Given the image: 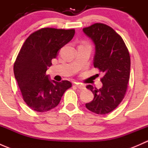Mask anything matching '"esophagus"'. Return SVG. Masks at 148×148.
Wrapping results in <instances>:
<instances>
[{
    "mask_svg": "<svg viewBox=\"0 0 148 148\" xmlns=\"http://www.w3.org/2000/svg\"><path fill=\"white\" fill-rule=\"evenodd\" d=\"M74 85H75V86H77V87L78 88V89H81V90H83V89H86V88H85L84 85L80 84H79V83H74Z\"/></svg>",
    "mask_w": 148,
    "mask_h": 148,
    "instance_id": "1",
    "label": "esophagus"
}]
</instances>
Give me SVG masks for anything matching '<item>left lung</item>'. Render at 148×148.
Wrapping results in <instances>:
<instances>
[{
    "instance_id": "8db88e82",
    "label": "left lung",
    "mask_w": 148,
    "mask_h": 148,
    "mask_svg": "<svg viewBox=\"0 0 148 148\" xmlns=\"http://www.w3.org/2000/svg\"><path fill=\"white\" fill-rule=\"evenodd\" d=\"M83 31L95 44L94 66L104 73L102 88L86 86L95 96L85 105L94 113L108 114L120 104L126 93L130 72L129 51L122 37L107 25L95 23Z\"/></svg>"
}]
</instances>
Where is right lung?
Returning <instances> with one entry per match:
<instances>
[{
  "mask_svg": "<svg viewBox=\"0 0 148 148\" xmlns=\"http://www.w3.org/2000/svg\"><path fill=\"white\" fill-rule=\"evenodd\" d=\"M74 34V29L44 28L31 34L22 46L13 71L23 100L33 110L44 112L56 107L71 86L66 80L57 82L49 79L46 71Z\"/></svg>",
  "mask_w": 148,
  "mask_h": 148,
  "instance_id": "add662e5",
  "label": "right lung"
}]
</instances>
